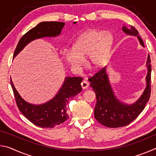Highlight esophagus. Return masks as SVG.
<instances>
[{
    "instance_id": "obj_1",
    "label": "esophagus",
    "mask_w": 156,
    "mask_h": 156,
    "mask_svg": "<svg viewBox=\"0 0 156 156\" xmlns=\"http://www.w3.org/2000/svg\"><path fill=\"white\" fill-rule=\"evenodd\" d=\"M88 86H89L88 82H87V81H85V80H83V81L81 83V87H82V88H83V89L87 88Z\"/></svg>"
}]
</instances>
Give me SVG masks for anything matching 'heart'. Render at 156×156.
I'll return each instance as SVG.
<instances>
[{"instance_id": "obj_1", "label": "heart", "mask_w": 156, "mask_h": 156, "mask_svg": "<svg viewBox=\"0 0 156 156\" xmlns=\"http://www.w3.org/2000/svg\"><path fill=\"white\" fill-rule=\"evenodd\" d=\"M113 43V36L110 32L89 30L80 36L72 47L67 50L64 58L72 68L78 69L83 65V58L88 56V65L98 69L106 64Z\"/></svg>"}]
</instances>
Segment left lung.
<instances>
[{"label": "left lung", "instance_id": "left-lung-1", "mask_svg": "<svg viewBox=\"0 0 156 156\" xmlns=\"http://www.w3.org/2000/svg\"><path fill=\"white\" fill-rule=\"evenodd\" d=\"M122 31L126 35L137 36L142 47L144 43L138 35L139 33L133 26L129 29L123 25ZM149 54H148L146 76V88L142 96L134 103L128 105L121 102L115 96L105 67L96 73L93 77L89 78L90 87L93 89L96 97V104L94 109V116L98 122L110 128L121 127L130 124L138 117L149 101L151 94V66Z\"/></svg>", "mask_w": 156, "mask_h": 156}]
</instances>
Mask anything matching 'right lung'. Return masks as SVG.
I'll return each mask as SVG.
<instances>
[{
  "label": "right lung",
  "instance_id": "1",
  "mask_svg": "<svg viewBox=\"0 0 156 156\" xmlns=\"http://www.w3.org/2000/svg\"><path fill=\"white\" fill-rule=\"evenodd\" d=\"M73 23L76 24V22ZM65 25V23L56 21L40 23L20 39L13 58L16 56L27 44L36 39L59 36ZM82 81L83 78L80 77H66L56 96L48 102L41 105H34L25 101L16 89L12 79L10 83L20 112L34 125L41 128H53L69 118V102L82 91Z\"/></svg>",
  "mask_w": 156,
  "mask_h": 156
}]
</instances>
